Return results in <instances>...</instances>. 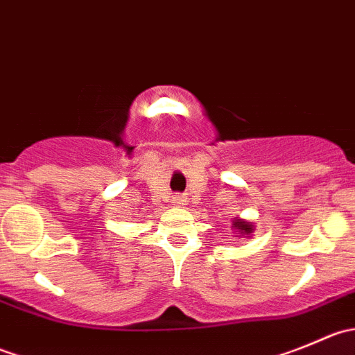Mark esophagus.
I'll use <instances>...</instances> for the list:
<instances>
[{
	"label": "esophagus",
	"instance_id": "1",
	"mask_svg": "<svg viewBox=\"0 0 355 355\" xmlns=\"http://www.w3.org/2000/svg\"><path fill=\"white\" fill-rule=\"evenodd\" d=\"M178 200H180V199H178Z\"/></svg>",
	"mask_w": 355,
	"mask_h": 355
}]
</instances>
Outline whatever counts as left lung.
I'll use <instances>...</instances> for the list:
<instances>
[{
  "instance_id": "left-lung-1",
  "label": "left lung",
  "mask_w": 355,
  "mask_h": 355,
  "mask_svg": "<svg viewBox=\"0 0 355 355\" xmlns=\"http://www.w3.org/2000/svg\"><path fill=\"white\" fill-rule=\"evenodd\" d=\"M235 228H237L239 232H241L242 235H249L252 234V225L247 223V221H241V220H235Z\"/></svg>"
}]
</instances>
